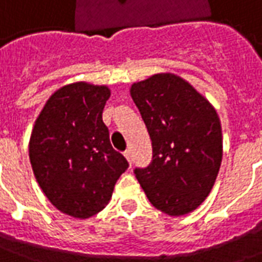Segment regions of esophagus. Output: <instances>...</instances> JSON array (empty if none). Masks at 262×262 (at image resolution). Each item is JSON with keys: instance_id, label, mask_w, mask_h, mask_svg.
Wrapping results in <instances>:
<instances>
[{"instance_id": "34e87169", "label": "esophagus", "mask_w": 262, "mask_h": 262, "mask_svg": "<svg viewBox=\"0 0 262 262\" xmlns=\"http://www.w3.org/2000/svg\"><path fill=\"white\" fill-rule=\"evenodd\" d=\"M125 157H126V160H127V161H129V163H130L132 164V151H130V148H127V150H125Z\"/></svg>"}]
</instances>
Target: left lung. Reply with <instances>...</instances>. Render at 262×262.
Instances as JSON below:
<instances>
[{
  "mask_svg": "<svg viewBox=\"0 0 262 262\" xmlns=\"http://www.w3.org/2000/svg\"><path fill=\"white\" fill-rule=\"evenodd\" d=\"M133 102L153 146L151 163L135 168L154 208L170 216L196 209L213 187L222 163V127L214 108L187 81L156 74L135 82Z\"/></svg>",
  "mask_w": 262,
  "mask_h": 262,
  "instance_id": "1",
  "label": "left lung"
}]
</instances>
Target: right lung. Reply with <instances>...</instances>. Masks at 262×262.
<instances>
[{
  "instance_id": "1",
  "label": "right lung",
  "mask_w": 262,
  "mask_h": 262,
  "mask_svg": "<svg viewBox=\"0 0 262 262\" xmlns=\"http://www.w3.org/2000/svg\"><path fill=\"white\" fill-rule=\"evenodd\" d=\"M108 86L74 82L54 92L35 122L32 170L60 212L86 219L101 212L129 167L112 148L102 120Z\"/></svg>"
}]
</instances>
